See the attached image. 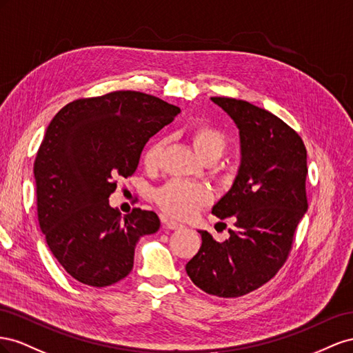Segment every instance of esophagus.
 Returning <instances> with one entry per match:
<instances>
[{"label":"esophagus","instance_id":"esophagus-1","mask_svg":"<svg viewBox=\"0 0 353 353\" xmlns=\"http://www.w3.org/2000/svg\"><path fill=\"white\" fill-rule=\"evenodd\" d=\"M164 226L167 229H171V230H176V229H182L183 225L177 223V221H173V220H164Z\"/></svg>","mask_w":353,"mask_h":353}]
</instances>
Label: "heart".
Returning a JSON list of instances; mask_svg holds the SVG:
<instances>
[{
	"label": "heart",
	"instance_id": "b5f03b06",
	"mask_svg": "<svg viewBox=\"0 0 353 353\" xmlns=\"http://www.w3.org/2000/svg\"><path fill=\"white\" fill-rule=\"evenodd\" d=\"M189 140L196 154L204 161L217 159L229 145L228 134L220 127L199 121L189 132ZM165 149V140H157L145 152V164L154 168L159 164ZM213 196L201 185H192L183 180H171L155 192V203L170 217L185 220L210 205Z\"/></svg>",
	"mask_w": 353,
	"mask_h": 353
}]
</instances>
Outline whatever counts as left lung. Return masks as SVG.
Instances as JSON below:
<instances>
[{"label":"left lung","instance_id":"8db88e82","mask_svg":"<svg viewBox=\"0 0 353 353\" xmlns=\"http://www.w3.org/2000/svg\"><path fill=\"white\" fill-rule=\"evenodd\" d=\"M211 100L239 128L238 176L211 211L220 220L234 217L235 228L223 243L199 230L203 244L186 272L207 294L230 299L266 284L287 261L307 210L306 148L297 132L268 110L232 97Z\"/></svg>","mask_w":353,"mask_h":353}]
</instances>
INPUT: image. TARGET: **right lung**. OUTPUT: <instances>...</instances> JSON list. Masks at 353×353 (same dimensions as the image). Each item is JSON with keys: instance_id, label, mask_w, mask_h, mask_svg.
I'll return each instance as SVG.
<instances>
[{"instance_id": "1", "label": "right lung", "mask_w": 353, "mask_h": 353, "mask_svg": "<svg viewBox=\"0 0 353 353\" xmlns=\"http://www.w3.org/2000/svg\"><path fill=\"white\" fill-rule=\"evenodd\" d=\"M179 112L155 96L119 90L77 99L48 124L34 163L38 221L52 254L78 283L108 287L125 278L139 238L159 229L154 211L121 216L109 195Z\"/></svg>"}]
</instances>
